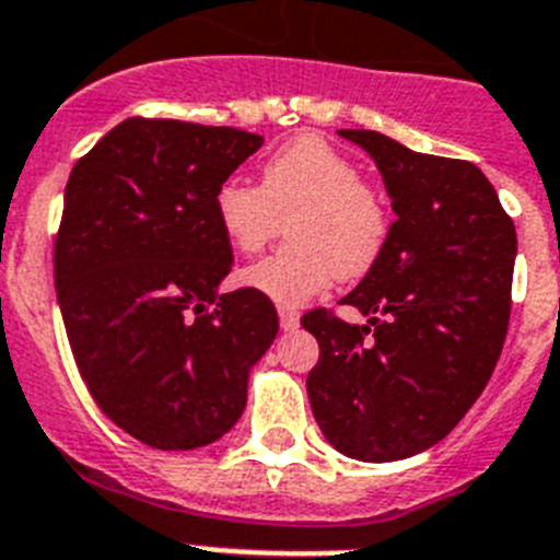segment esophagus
Returning a JSON list of instances; mask_svg holds the SVG:
<instances>
[{"label":"esophagus","mask_w":560,"mask_h":560,"mask_svg":"<svg viewBox=\"0 0 560 560\" xmlns=\"http://www.w3.org/2000/svg\"><path fill=\"white\" fill-rule=\"evenodd\" d=\"M279 324L284 331L295 329L299 326V312L290 310V306H279Z\"/></svg>","instance_id":"obj_1"}]
</instances>
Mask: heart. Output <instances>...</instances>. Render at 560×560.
<instances>
[{
	"mask_svg": "<svg viewBox=\"0 0 560 560\" xmlns=\"http://www.w3.org/2000/svg\"><path fill=\"white\" fill-rule=\"evenodd\" d=\"M214 211L231 248L248 256L268 248L287 225L290 243L243 276L281 306L326 290L335 276H365L390 234L380 189L362 178L349 155L312 133L276 150L261 167L259 186L223 180Z\"/></svg>",
	"mask_w": 560,
	"mask_h": 560,
	"instance_id": "b5f03b06",
	"label": "heart"
}]
</instances>
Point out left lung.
Returning <instances> with one entry per match:
<instances>
[{"label": "left lung", "mask_w": 560, "mask_h": 560, "mask_svg": "<svg viewBox=\"0 0 560 560\" xmlns=\"http://www.w3.org/2000/svg\"><path fill=\"white\" fill-rule=\"evenodd\" d=\"M385 178L396 223L380 261L301 326L320 346L306 376L317 427L342 455L401 460L450 435L500 360L511 317L516 229L486 175L460 159L416 153L376 130H340Z\"/></svg>", "instance_id": "left-lung-1"}]
</instances>
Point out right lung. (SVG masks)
Listing matches in <instances>:
<instances>
[{
    "label": "right lung",
    "mask_w": 560,
    "mask_h": 560,
    "mask_svg": "<svg viewBox=\"0 0 560 560\" xmlns=\"http://www.w3.org/2000/svg\"><path fill=\"white\" fill-rule=\"evenodd\" d=\"M261 136L130 117L72 167L55 290L100 410L153 450H198L236 424L279 331L268 295H218L231 245L214 195Z\"/></svg>",
    "instance_id": "right-lung-1"
}]
</instances>
